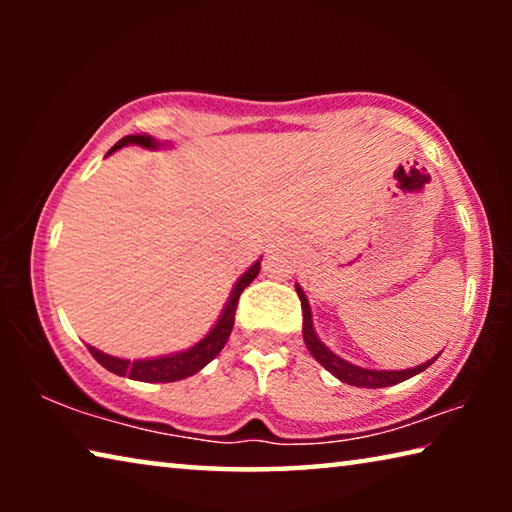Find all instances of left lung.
<instances>
[{"mask_svg":"<svg viewBox=\"0 0 512 512\" xmlns=\"http://www.w3.org/2000/svg\"><path fill=\"white\" fill-rule=\"evenodd\" d=\"M296 291L302 302V339H305V345L311 357H314L320 366L325 370L332 372V375L343 381V384L350 386H359V388H384V386H393L400 384V381L411 379L415 375H420L422 370H427L433 361L438 359V354L431 361H424L415 368H406V370H372V368H361L354 366V363L341 359L339 354H334L327 345L318 339L316 329H314V316H311V307L309 300L302 291L300 284H296Z\"/></svg>","mask_w":512,"mask_h":512,"instance_id":"left-lung-1","label":"left lung"}]
</instances>
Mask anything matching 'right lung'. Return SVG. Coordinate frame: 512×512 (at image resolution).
Listing matches in <instances>:
<instances>
[{
    "instance_id": "add662e5",
    "label": "right lung",
    "mask_w": 512,
    "mask_h": 512,
    "mask_svg": "<svg viewBox=\"0 0 512 512\" xmlns=\"http://www.w3.org/2000/svg\"><path fill=\"white\" fill-rule=\"evenodd\" d=\"M128 144L142 146V149H151V151L169 146V142L162 144L151 135H126L124 140H119L115 146H112L108 155L121 149V146H128ZM259 262H262V257H259L246 273H241V277L235 282V287H232V291H230V298H228V302H225L219 320H216L210 332H207L201 341L194 343L192 348L171 352V354H162V357L133 359V361L112 357V354L92 348V345H88V350L106 370L115 372V375H119V377H131L135 381L167 384V381H178V379H187V377L196 375L198 370H203L207 363H210L216 354L223 350V345H225V341H228V336L232 332V325H235V311H237V302H239L241 291H244L248 284L257 277L259 268H262V264Z\"/></svg>"
}]
</instances>
